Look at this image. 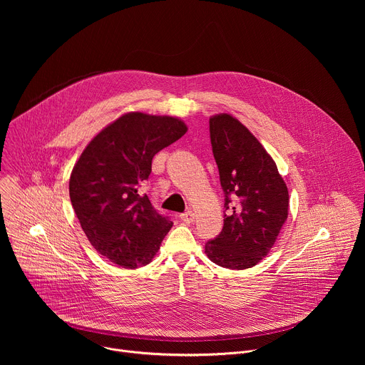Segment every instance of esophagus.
I'll return each mask as SVG.
<instances>
[{
    "label": "esophagus",
    "instance_id": "obj_1",
    "mask_svg": "<svg viewBox=\"0 0 365 365\" xmlns=\"http://www.w3.org/2000/svg\"><path fill=\"white\" fill-rule=\"evenodd\" d=\"M193 218H195V214H193L190 210H187L186 212L180 214V220H182L183 222H186V224H190V222H193Z\"/></svg>",
    "mask_w": 365,
    "mask_h": 365
}]
</instances>
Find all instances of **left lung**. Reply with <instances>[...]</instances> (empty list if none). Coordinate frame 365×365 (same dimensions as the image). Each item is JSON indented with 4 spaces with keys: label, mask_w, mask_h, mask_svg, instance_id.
<instances>
[{
    "label": "left lung",
    "mask_w": 365,
    "mask_h": 365,
    "mask_svg": "<svg viewBox=\"0 0 365 365\" xmlns=\"http://www.w3.org/2000/svg\"><path fill=\"white\" fill-rule=\"evenodd\" d=\"M212 153L224 190V227L205 252L221 267L255 266L273 247L289 211V192L264 147L237 118L210 120Z\"/></svg>",
    "instance_id": "1"
}]
</instances>
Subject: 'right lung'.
I'll use <instances>...</instances> for the list:
<instances>
[{
  "label": "right lung",
  "mask_w": 365,
  "mask_h": 365,
  "mask_svg": "<svg viewBox=\"0 0 365 365\" xmlns=\"http://www.w3.org/2000/svg\"><path fill=\"white\" fill-rule=\"evenodd\" d=\"M186 131L173 117L130 113L103 128L76 162L69 180L73 211L93 248L114 264H148L172 228L141 186L154 154Z\"/></svg>",
  "instance_id": "obj_1"
}]
</instances>
